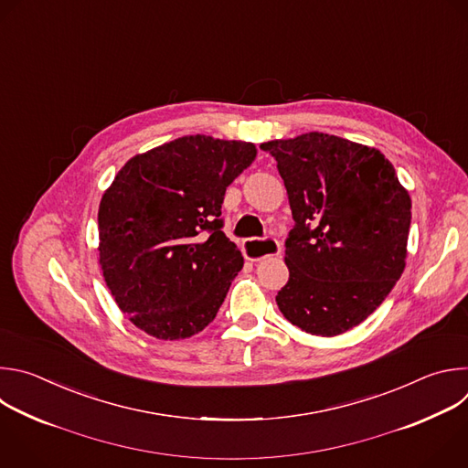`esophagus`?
Here are the masks:
<instances>
[{"instance_id": "obj_1", "label": "esophagus", "mask_w": 468, "mask_h": 468, "mask_svg": "<svg viewBox=\"0 0 468 468\" xmlns=\"http://www.w3.org/2000/svg\"><path fill=\"white\" fill-rule=\"evenodd\" d=\"M243 252L249 260H263L269 256H276L280 254V243L274 238H250L243 243Z\"/></svg>"}]
</instances>
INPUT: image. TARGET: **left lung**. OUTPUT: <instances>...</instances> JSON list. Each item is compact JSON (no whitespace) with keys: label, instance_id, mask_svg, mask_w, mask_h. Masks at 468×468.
Here are the masks:
<instances>
[{"label":"left lung","instance_id":"1","mask_svg":"<svg viewBox=\"0 0 468 468\" xmlns=\"http://www.w3.org/2000/svg\"><path fill=\"white\" fill-rule=\"evenodd\" d=\"M284 178L295 227L286 239L288 284L276 304L312 335L363 323L406 267L411 199L393 164L350 140L306 133L261 144Z\"/></svg>","mask_w":468,"mask_h":468}]
</instances>
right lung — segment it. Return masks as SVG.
<instances>
[{"instance_id": "add662e5", "label": "right lung", "mask_w": 468, "mask_h": 468, "mask_svg": "<svg viewBox=\"0 0 468 468\" xmlns=\"http://www.w3.org/2000/svg\"><path fill=\"white\" fill-rule=\"evenodd\" d=\"M254 156L252 144L196 134L120 169L100 205V263L134 326L175 341L214 321L243 267L221 230V205Z\"/></svg>"}]
</instances>
